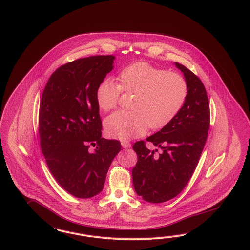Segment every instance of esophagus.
Segmentation results:
<instances>
[{
  "label": "esophagus",
  "instance_id": "1",
  "mask_svg": "<svg viewBox=\"0 0 250 250\" xmlns=\"http://www.w3.org/2000/svg\"><path fill=\"white\" fill-rule=\"evenodd\" d=\"M121 146H122L123 149H126V150H127V149H129V148L131 147V145H130L129 143H128V142H124V141H123V142H121Z\"/></svg>",
  "mask_w": 250,
  "mask_h": 250
}]
</instances>
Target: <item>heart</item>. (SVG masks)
Masks as SVG:
<instances>
[{"label": "heart", "instance_id": "obj_1", "mask_svg": "<svg viewBox=\"0 0 250 250\" xmlns=\"http://www.w3.org/2000/svg\"><path fill=\"white\" fill-rule=\"evenodd\" d=\"M120 84L111 78L102 81L97 89V105L107 112L114 109L121 95L136 94L133 112L113 113L104 122L109 137L130 140L140 137L146 130L167 126L182 108L188 96V84L178 73L154 67L146 62L126 66L119 75Z\"/></svg>", "mask_w": 250, "mask_h": 250}]
</instances>
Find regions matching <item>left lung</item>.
<instances>
[{
    "mask_svg": "<svg viewBox=\"0 0 250 250\" xmlns=\"http://www.w3.org/2000/svg\"><path fill=\"white\" fill-rule=\"evenodd\" d=\"M188 84L185 103L167 126L146 141L161 153L146 148L145 142L133 145L138 161L132 169L134 189L145 202H167L180 193L200 160L208 136L209 105L202 81L182 64L174 62Z\"/></svg>",
    "mask_w": 250,
    "mask_h": 250,
    "instance_id": "left-lung-1",
    "label": "left lung"
}]
</instances>
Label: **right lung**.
<instances>
[{"label": "right lung", "instance_id": "1", "mask_svg": "<svg viewBox=\"0 0 250 250\" xmlns=\"http://www.w3.org/2000/svg\"><path fill=\"white\" fill-rule=\"evenodd\" d=\"M115 57L91 56L66 63L49 77L40 107L41 151L57 182L76 198L101 192L121 143L102 136L97 89ZM92 145L96 148L88 151Z\"/></svg>", "mask_w": 250, "mask_h": 250}]
</instances>
